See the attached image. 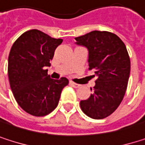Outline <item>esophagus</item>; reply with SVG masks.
Listing matches in <instances>:
<instances>
[{"label":"esophagus","instance_id":"34e87169","mask_svg":"<svg viewBox=\"0 0 145 145\" xmlns=\"http://www.w3.org/2000/svg\"><path fill=\"white\" fill-rule=\"evenodd\" d=\"M70 85L72 86L73 87H74V88H77V87L80 86V85H78V84H76V83H74V82H73V81H70Z\"/></svg>","mask_w":145,"mask_h":145}]
</instances>
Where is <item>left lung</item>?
Masks as SVG:
<instances>
[{
  "instance_id": "8db88e82",
  "label": "left lung",
  "mask_w": 145,
  "mask_h": 145,
  "mask_svg": "<svg viewBox=\"0 0 145 145\" xmlns=\"http://www.w3.org/2000/svg\"><path fill=\"white\" fill-rule=\"evenodd\" d=\"M75 44L88 50L90 70L97 76L93 93L80 101L82 112L94 119L111 115L125 95L130 74V59L123 42L114 33L92 31L74 39Z\"/></svg>"
}]
</instances>
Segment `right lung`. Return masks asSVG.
I'll return each mask as SVG.
<instances>
[{"instance_id": "obj_1", "label": "right lung", "mask_w": 145, "mask_h": 145, "mask_svg": "<svg viewBox=\"0 0 145 145\" xmlns=\"http://www.w3.org/2000/svg\"><path fill=\"white\" fill-rule=\"evenodd\" d=\"M63 39L32 29L12 45L8 57L10 86L18 105L27 113L43 117L54 111L68 79H51L46 67L51 65L56 48Z\"/></svg>"}]
</instances>
